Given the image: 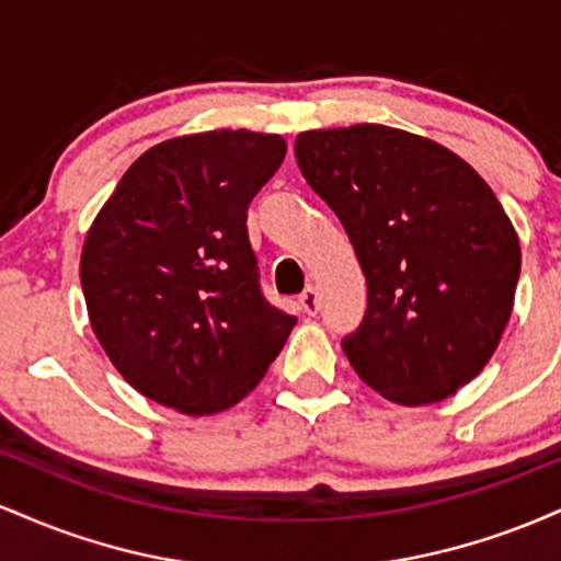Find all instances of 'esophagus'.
Listing matches in <instances>:
<instances>
[{"mask_svg":"<svg viewBox=\"0 0 561 561\" xmlns=\"http://www.w3.org/2000/svg\"><path fill=\"white\" fill-rule=\"evenodd\" d=\"M298 306H300L302 313H308V317H313V313L319 311V295H317V289H313V287L302 289L300 298H298Z\"/></svg>","mask_w":561,"mask_h":561,"instance_id":"obj_1","label":"esophagus"}]
</instances>
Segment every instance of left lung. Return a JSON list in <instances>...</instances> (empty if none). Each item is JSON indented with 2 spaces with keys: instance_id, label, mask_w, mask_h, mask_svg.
Returning <instances> with one entry per match:
<instances>
[{
  "instance_id": "obj_1",
  "label": "left lung",
  "mask_w": 561,
  "mask_h": 561,
  "mask_svg": "<svg viewBox=\"0 0 561 561\" xmlns=\"http://www.w3.org/2000/svg\"><path fill=\"white\" fill-rule=\"evenodd\" d=\"M295 158L366 276L347 362L401 405L454 396L491 362L519 279L517 231L491 186L437 141L377 124L302 131Z\"/></svg>"
}]
</instances>
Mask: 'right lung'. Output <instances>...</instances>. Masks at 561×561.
Wrapping results in <instances>:
<instances>
[{
	"label": "right lung",
	"instance_id": "1",
	"mask_svg": "<svg viewBox=\"0 0 561 561\" xmlns=\"http://www.w3.org/2000/svg\"><path fill=\"white\" fill-rule=\"evenodd\" d=\"M276 134L205 131L147 150L81 253L92 330L131 388L182 414L242 401L295 327L261 289L248 205L285 160Z\"/></svg>",
	"mask_w": 561,
	"mask_h": 561
}]
</instances>
